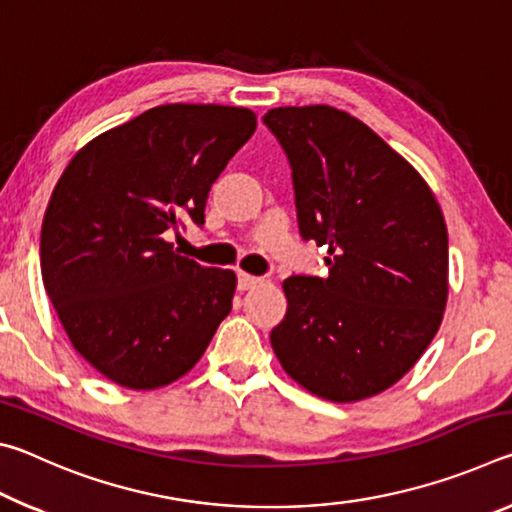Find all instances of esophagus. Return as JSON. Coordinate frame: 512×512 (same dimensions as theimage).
<instances>
[{"mask_svg":"<svg viewBox=\"0 0 512 512\" xmlns=\"http://www.w3.org/2000/svg\"><path fill=\"white\" fill-rule=\"evenodd\" d=\"M264 280L257 275H250V273H239V289L241 291H248V289H255L257 284H262Z\"/></svg>","mask_w":512,"mask_h":512,"instance_id":"1","label":"esophagus"}]
</instances>
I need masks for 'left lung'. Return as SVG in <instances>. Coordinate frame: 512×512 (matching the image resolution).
I'll return each mask as SVG.
<instances>
[{"label": "left lung", "instance_id": "8db88e82", "mask_svg": "<svg viewBox=\"0 0 512 512\" xmlns=\"http://www.w3.org/2000/svg\"><path fill=\"white\" fill-rule=\"evenodd\" d=\"M264 124L291 164L302 239L327 277L291 275L271 332L291 379L329 402L391 388L422 357L447 305V225L424 178L332 106L273 108Z\"/></svg>", "mask_w": 512, "mask_h": 512}]
</instances>
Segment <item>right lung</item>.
<instances>
[{"label": "right lung", "instance_id": "add662e5", "mask_svg": "<svg viewBox=\"0 0 512 512\" xmlns=\"http://www.w3.org/2000/svg\"><path fill=\"white\" fill-rule=\"evenodd\" d=\"M253 110L167 103L94 137L49 198L45 291L74 350L103 377L151 391L187 375L230 314L237 275L173 250L164 232L205 223V203Z\"/></svg>", "mask_w": 512, "mask_h": 512}]
</instances>
